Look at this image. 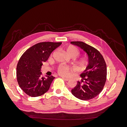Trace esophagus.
Masks as SVG:
<instances>
[{
    "label": "esophagus",
    "mask_w": 127,
    "mask_h": 127,
    "mask_svg": "<svg viewBox=\"0 0 127 127\" xmlns=\"http://www.w3.org/2000/svg\"><path fill=\"white\" fill-rule=\"evenodd\" d=\"M63 79H64V80H66V81H68L69 80V78H66V77H62Z\"/></svg>",
    "instance_id": "34e87169"
}]
</instances>
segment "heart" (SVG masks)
<instances>
[{"label": "heart", "mask_w": 127, "mask_h": 127, "mask_svg": "<svg viewBox=\"0 0 127 127\" xmlns=\"http://www.w3.org/2000/svg\"><path fill=\"white\" fill-rule=\"evenodd\" d=\"M66 53L67 54L72 58H75L77 57L80 54L79 50L74 45H69L66 48ZM77 64L80 67L85 68L89 64V59L86 56H83L77 61ZM72 70V68L69 66H64V65L60 64L57 67V72L60 75L66 76L69 75L70 71Z\"/></svg>", "instance_id": "heart-1"}]
</instances>
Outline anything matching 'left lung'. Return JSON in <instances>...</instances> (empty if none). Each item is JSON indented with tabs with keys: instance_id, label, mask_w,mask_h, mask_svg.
<instances>
[{
	"instance_id": "1",
	"label": "left lung",
	"mask_w": 127,
	"mask_h": 127,
	"mask_svg": "<svg viewBox=\"0 0 127 127\" xmlns=\"http://www.w3.org/2000/svg\"><path fill=\"white\" fill-rule=\"evenodd\" d=\"M71 43L80 47L88 56L89 64L80 75L82 77L71 93L82 100H89L101 93L106 82L107 69L103 57L96 49L83 42L72 41Z\"/></svg>"
}]
</instances>
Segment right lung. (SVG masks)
<instances>
[{"mask_svg":"<svg viewBox=\"0 0 127 127\" xmlns=\"http://www.w3.org/2000/svg\"><path fill=\"white\" fill-rule=\"evenodd\" d=\"M61 42H40L29 48L22 55L16 68L17 80L21 89L31 97H37L47 92L55 78L41 77L42 65Z\"/></svg>","mask_w":127,"mask_h":127,"instance_id":"add662e5","label":"right lung"}]
</instances>
